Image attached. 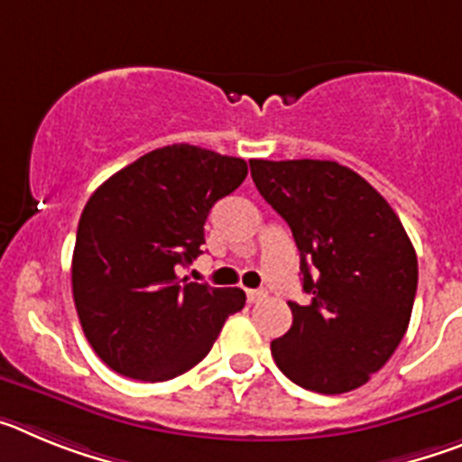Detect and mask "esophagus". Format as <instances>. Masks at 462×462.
I'll list each match as a JSON object with an SVG mask.
<instances>
[{
    "mask_svg": "<svg viewBox=\"0 0 462 462\" xmlns=\"http://www.w3.org/2000/svg\"><path fill=\"white\" fill-rule=\"evenodd\" d=\"M266 289H252V291H247V300H250V303H261V300H266Z\"/></svg>",
    "mask_w": 462,
    "mask_h": 462,
    "instance_id": "1",
    "label": "esophagus"
}]
</instances>
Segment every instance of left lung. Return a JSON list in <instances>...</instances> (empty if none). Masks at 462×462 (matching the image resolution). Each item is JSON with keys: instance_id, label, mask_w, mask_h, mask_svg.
<instances>
[{"instance_id": "obj_1", "label": "left lung", "mask_w": 462, "mask_h": 462, "mask_svg": "<svg viewBox=\"0 0 462 462\" xmlns=\"http://www.w3.org/2000/svg\"><path fill=\"white\" fill-rule=\"evenodd\" d=\"M259 194L291 228L308 305L271 342L293 383L336 395L368 382L410 326L416 252L393 208L352 169L321 159H250Z\"/></svg>"}]
</instances>
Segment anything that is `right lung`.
Instances as JSON below:
<instances>
[{
    "mask_svg": "<svg viewBox=\"0 0 462 462\" xmlns=\"http://www.w3.org/2000/svg\"><path fill=\"white\" fill-rule=\"evenodd\" d=\"M245 175V159L178 143L143 154L89 196L73 247V303L110 370L138 382L178 377L245 308L243 289L175 273L201 254L208 212Z\"/></svg>",
    "mask_w": 462,
    "mask_h": 462,
    "instance_id": "1",
    "label": "right lung"
}]
</instances>
